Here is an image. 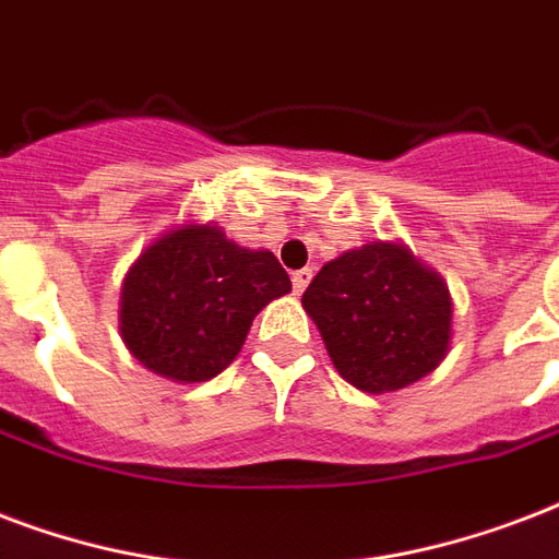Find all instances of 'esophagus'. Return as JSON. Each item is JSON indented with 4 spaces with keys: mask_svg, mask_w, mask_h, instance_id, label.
<instances>
[{
    "mask_svg": "<svg viewBox=\"0 0 559 559\" xmlns=\"http://www.w3.org/2000/svg\"><path fill=\"white\" fill-rule=\"evenodd\" d=\"M311 283V267H300V271H294L292 276V285H294V292L302 294L306 292V285Z\"/></svg>",
    "mask_w": 559,
    "mask_h": 559,
    "instance_id": "esophagus-1",
    "label": "esophagus"
}]
</instances>
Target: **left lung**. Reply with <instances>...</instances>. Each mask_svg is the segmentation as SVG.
Wrapping results in <instances>:
<instances>
[{"instance_id":"1","label":"left lung","mask_w":559,"mask_h":559,"mask_svg":"<svg viewBox=\"0 0 559 559\" xmlns=\"http://www.w3.org/2000/svg\"><path fill=\"white\" fill-rule=\"evenodd\" d=\"M332 365L353 388L391 393L445 358L452 297L437 271L393 241H370L320 267L302 294Z\"/></svg>"}]
</instances>
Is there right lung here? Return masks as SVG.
<instances>
[{
  "instance_id": "obj_1",
  "label": "right lung",
  "mask_w": 559,
  "mask_h": 559,
  "mask_svg": "<svg viewBox=\"0 0 559 559\" xmlns=\"http://www.w3.org/2000/svg\"><path fill=\"white\" fill-rule=\"evenodd\" d=\"M292 292L271 250L239 248L215 224H183L145 248L122 283L119 329L140 365L175 382L218 376L250 323Z\"/></svg>"
}]
</instances>
